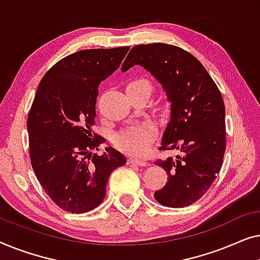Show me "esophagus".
Masks as SVG:
<instances>
[{
	"mask_svg": "<svg viewBox=\"0 0 260 260\" xmlns=\"http://www.w3.org/2000/svg\"><path fill=\"white\" fill-rule=\"evenodd\" d=\"M127 163H130V165H137V166H141V167H145L148 165V162L145 161V159L134 158V157H130L129 159H127Z\"/></svg>",
	"mask_w": 260,
	"mask_h": 260,
	"instance_id": "34e87169",
	"label": "esophagus"
}]
</instances>
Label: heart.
Returning a JSON list of instances; mask_svg holds the SVG:
<instances>
[{
	"label": "heart",
	"instance_id": "1",
	"mask_svg": "<svg viewBox=\"0 0 260 260\" xmlns=\"http://www.w3.org/2000/svg\"><path fill=\"white\" fill-rule=\"evenodd\" d=\"M150 83L143 78H136V79L130 80L126 84V92L133 91H145L150 93ZM161 109H168V103L162 101L159 103ZM156 135L155 124L150 122L140 124V125L131 126L129 129L122 131L117 135L115 138L116 145L123 151L129 152L131 155H141L147 150L149 144L154 140Z\"/></svg>",
	"mask_w": 260,
	"mask_h": 260
}]
</instances>
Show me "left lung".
<instances>
[{"label":"left lung","instance_id":"obj_1","mask_svg":"<svg viewBox=\"0 0 260 260\" xmlns=\"http://www.w3.org/2000/svg\"><path fill=\"white\" fill-rule=\"evenodd\" d=\"M135 65L147 70L162 85L170 103V119L159 149L180 152L175 158L155 162L168 174V181L154 197L167 207H186L208 190L221 169L226 149L221 93L202 63L176 46H135L122 72Z\"/></svg>","mask_w":260,"mask_h":260}]
</instances>
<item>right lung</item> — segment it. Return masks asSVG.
<instances>
[{
    "instance_id": "add662e5",
    "label": "right lung",
    "mask_w": 260,
    "mask_h": 260,
    "mask_svg": "<svg viewBox=\"0 0 260 260\" xmlns=\"http://www.w3.org/2000/svg\"><path fill=\"white\" fill-rule=\"evenodd\" d=\"M129 47L84 49L52 66L39 84L27 120L30 162L55 205L85 213L102 204L110 174L126 163L92 133L99 84L118 69Z\"/></svg>"
}]
</instances>
